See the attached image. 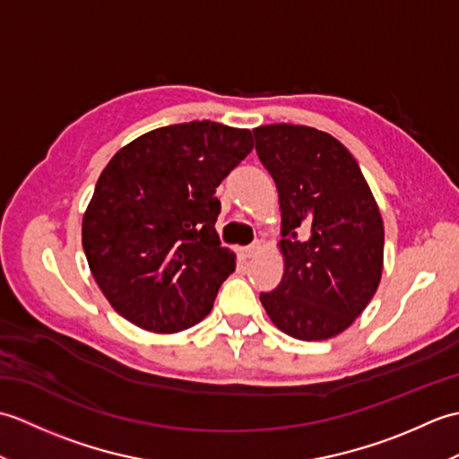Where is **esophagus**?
I'll list each match as a JSON object with an SVG mask.
<instances>
[{"label":"esophagus","instance_id":"esophagus-1","mask_svg":"<svg viewBox=\"0 0 459 459\" xmlns=\"http://www.w3.org/2000/svg\"><path fill=\"white\" fill-rule=\"evenodd\" d=\"M256 250H258V245H252V247L240 248V258H242V260H248V258H252V256L256 255Z\"/></svg>","mask_w":459,"mask_h":459}]
</instances>
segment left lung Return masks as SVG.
Instances as JSON below:
<instances>
[{"label":"left lung","instance_id":"left-lung-1","mask_svg":"<svg viewBox=\"0 0 459 459\" xmlns=\"http://www.w3.org/2000/svg\"><path fill=\"white\" fill-rule=\"evenodd\" d=\"M276 183L284 276L260 294L272 324L301 341L339 335L373 299L383 274L385 227L353 155L309 126L252 130Z\"/></svg>","mask_w":459,"mask_h":459}]
</instances>
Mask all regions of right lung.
<instances>
[{
    "instance_id": "add662e5",
    "label": "right lung",
    "mask_w": 459,
    "mask_h": 459,
    "mask_svg": "<svg viewBox=\"0 0 459 459\" xmlns=\"http://www.w3.org/2000/svg\"><path fill=\"white\" fill-rule=\"evenodd\" d=\"M252 148L250 130L193 120L143 134L108 161L84 212L82 248L122 317L178 333L209 316L235 272L214 230V193Z\"/></svg>"
}]
</instances>
